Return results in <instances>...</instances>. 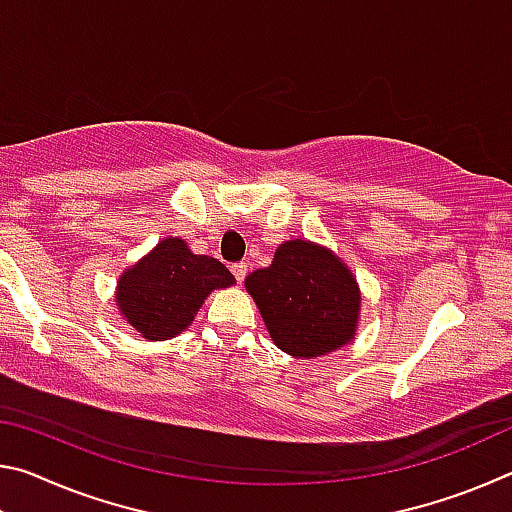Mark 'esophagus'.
<instances>
[{
    "label": "esophagus",
    "mask_w": 512,
    "mask_h": 512,
    "mask_svg": "<svg viewBox=\"0 0 512 512\" xmlns=\"http://www.w3.org/2000/svg\"><path fill=\"white\" fill-rule=\"evenodd\" d=\"M230 271H232V275H235V280L237 282H241L246 277V264L244 262H239V264H232L230 266Z\"/></svg>",
    "instance_id": "obj_1"
}]
</instances>
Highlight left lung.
Instances as JSON below:
<instances>
[{"mask_svg":"<svg viewBox=\"0 0 512 512\" xmlns=\"http://www.w3.org/2000/svg\"><path fill=\"white\" fill-rule=\"evenodd\" d=\"M264 325L291 357H320L348 345L359 323V284L332 250L291 239L273 264L246 277Z\"/></svg>","mask_w":512,"mask_h":512,"instance_id":"8db88e82","label":"left lung"}]
</instances>
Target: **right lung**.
Masks as SVG:
<instances>
[{
    "instance_id": "add662e5",
    "label": "right lung",
    "mask_w": 512,
    "mask_h": 512,
    "mask_svg": "<svg viewBox=\"0 0 512 512\" xmlns=\"http://www.w3.org/2000/svg\"><path fill=\"white\" fill-rule=\"evenodd\" d=\"M235 284L219 259L194 255L180 237H167L117 284L119 314L144 339L167 341L192 323L214 289Z\"/></svg>"
}]
</instances>
